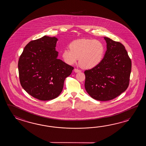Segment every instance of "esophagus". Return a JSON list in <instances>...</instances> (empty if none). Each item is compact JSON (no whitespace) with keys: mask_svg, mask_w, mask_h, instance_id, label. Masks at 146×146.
<instances>
[{"mask_svg":"<svg viewBox=\"0 0 146 146\" xmlns=\"http://www.w3.org/2000/svg\"><path fill=\"white\" fill-rule=\"evenodd\" d=\"M74 71L76 72H80L81 70L80 69H79L78 68H74Z\"/></svg>","mask_w":146,"mask_h":146,"instance_id":"esophagus-1","label":"esophagus"}]
</instances>
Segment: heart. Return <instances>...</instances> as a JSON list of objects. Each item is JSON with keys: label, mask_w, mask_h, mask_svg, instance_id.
Masks as SVG:
<instances>
[{"label": "heart", "mask_w": 146, "mask_h": 146, "mask_svg": "<svg viewBox=\"0 0 146 146\" xmlns=\"http://www.w3.org/2000/svg\"><path fill=\"white\" fill-rule=\"evenodd\" d=\"M69 48L62 52L65 62L72 65L79 58V63L85 68H92L102 60L105 46L101 40L94 39H80L72 41Z\"/></svg>", "instance_id": "obj_1"}]
</instances>
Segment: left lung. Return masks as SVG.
Segmentation results:
<instances>
[{
  "label": "left lung",
  "mask_w": 146,
  "mask_h": 146,
  "mask_svg": "<svg viewBox=\"0 0 146 146\" xmlns=\"http://www.w3.org/2000/svg\"><path fill=\"white\" fill-rule=\"evenodd\" d=\"M107 43L102 60L96 67L84 72V87L94 99L105 101L113 99L129 86L131 62L124 45L104 37Z\"/></svg>",
  "instance_id": "obj_1"
}]
</instances>
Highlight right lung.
Returning <instances> with one entry per match:
<instances>
[{
    "mask_svg": "<svg viewBox=\"0 0 146 146\" xmlns=\"http://www.w3.org/2000/svg\"><path fill=\"white\" fill-rule=\"evenodd\" d=\"M57 38L44 36L25 46L18 61L19 80L24 90L42 101L54 99L62 92L66 78L74 67L57 59Z\"/></svg>",
    "mask_w": 146,
    "mask_h": 146,
    "instance_id": "add662e5",
    "label": "right lung"
}]
</instances>
